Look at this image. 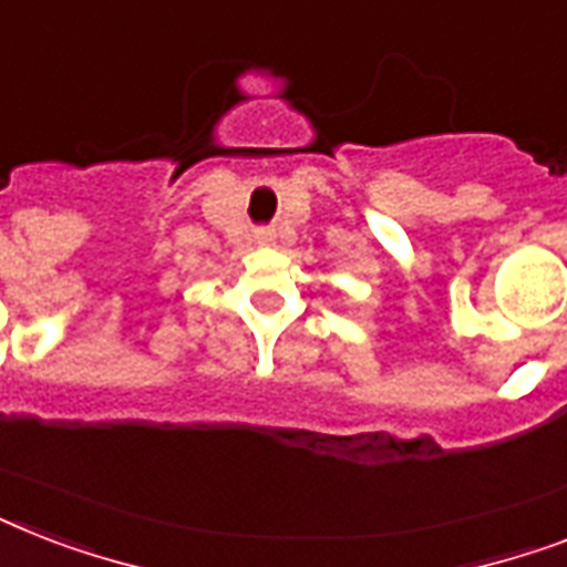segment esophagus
Instances as JSON below:
<instances>
[{"label": "esophagus", "instance_id": "1", "mask_svg": "<svg viewBox=\"0 0 567 567\" xmlns=\"http://www.w3.org/2000/svg\"><path fill=\"white\" fill-rule=\"evenodd\" d=\"M274 238H276V235L270 229H258L256 231V240H258V244H265V247H267V244H274Z\"/></svg>", "mask_w": 567, "mask_h": 567}]
</instances>
